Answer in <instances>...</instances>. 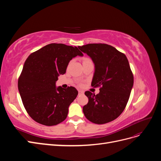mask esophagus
<instances>
[{
  "mask_svg": "<svg viewBox=\"0 0 161 161\" xmlns=\"http://www.w3.org/2000/svg\"><path fill=\"white\" fill-rule=\"evenodd\" d=\"M84 95V92L82 91H79V95Z\"/></svg>",
  "mask_w": 161,
  "mask_h": 161,
  "instance_id": "obj_1",
  "label": "esophagus"
}]
</instances>
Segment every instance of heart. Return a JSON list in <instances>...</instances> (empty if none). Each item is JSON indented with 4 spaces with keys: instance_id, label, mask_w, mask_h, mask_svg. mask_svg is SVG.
I'll use <instances>...</instances> for the list:
<instances>
[{
    "instance_id": "heart-1",
    "label": "heart",
    "mask_w": 161,
    "mask_h": 161,
    "mask_svg": "<svg viewBox=\"0 0 161 161\" xmlns=\"http://www.w3.org/2000/svg\"><path fill=\"white\" fill-rule=\"evenodd\" d=\"M82 65H86V64H91V63H92V60L90 58L88 57H84L82 58ZM79 86H81L82 84L79 83Z\"/></svg>"
}]
</instances>
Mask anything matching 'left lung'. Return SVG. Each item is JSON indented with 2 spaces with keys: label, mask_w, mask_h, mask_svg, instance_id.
I'll return each instance as SVG.
<instances>
[{
  "label": "left lung",
  "mask_w": 161,
  "mask_h": 161,
  "mask_svg": "<svg viewBox=\"0 0 161 161\" xmlns=\"http://www.w3.org/2000/svg\"><path fill=\"white\" fill-rule=\"evenodd\" d=\"M95 63L91 85L99 93L86 91L88 103L83 107L87 119L103 124L115 119L125 108L134 85V76L124 53L105 43H89L78 47Z\"/></svg>",
  "instance_id": "obj_1"
}]
</instances>
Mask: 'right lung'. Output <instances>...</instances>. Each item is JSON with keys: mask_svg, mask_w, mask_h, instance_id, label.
<instances>
[{"mask_svg": "<svg viewBox=\"0 0 161 161\" xmlns=\"http://www.w3.org/2000/svg\"><path fill=\"white\" fill-rule=\"evenodd\" d=\"M82 56L77 47L53 43L31 53L18 79V89L24 108L36 122L47 126L62 122L69 107L78 95L73 86L56 88L58 76L66 72L68 64L76 56Z\"/></svg>", "mask_w": 161, "mask_h": 161, "instance_id": "1", "label": "right lung"}]
</instances>
